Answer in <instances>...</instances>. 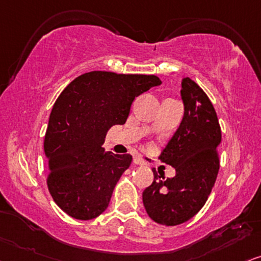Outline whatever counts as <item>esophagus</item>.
<instances>
[{
    "label": "esophagus",
    "mask_w": 261,
    "mask_h": 261,
    "mask_svg": "<svg viewBox=\"0 0 261 261\" xmlns=\"http://www.w3.org/2000/svg\"><path fill=\"white\" fill-rule=\"evenodd\" d=\"M134 163L136 165H144L146 163H144V160L142 159L141 155H136V156H134Z\"/></svg>",
    "instance_id": "obj_1"
}]
</instances>
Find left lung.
I'll return each instance as SVG.
<instances>
[{"mask_svg":"<svg viewBox=\"0 0 261 261\" xmlns=\"http://www.w3.org/2000/svg\"><path fill=\"white\" fill-rule=\"evenodd\" d=\"M184 117L159 155L176 170L165 178L153 169L154 180L142 194L148 216L166 226L193 218L208 199L219 171L222 130L212 102L189 77L182 82Z\"/></svg>","mask_w":261,"mask_h":261,"instance_id":"1","label":"left lung"}]
</instances>
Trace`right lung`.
<instances>
[{
	"label": "right lung",
	"instance_id": "right-lung-1",
	"mask_svg": "<svg viewBox=\"0 0 261 261\" xmlns=\"http://www.w3.org/2000/svg\"><path fill=\"white\" fill-rule=\"evenodd\" d=\"M156 75L92 71L66 87L53 106L44 153L49 193L75 219L103 213L118 180L133 161L130 154L106 151L107 131L126 121L135 97L158 87Z\"/></svg>",
	"mask_w": 261,
	"mask_h": 261
}]
</instances>
